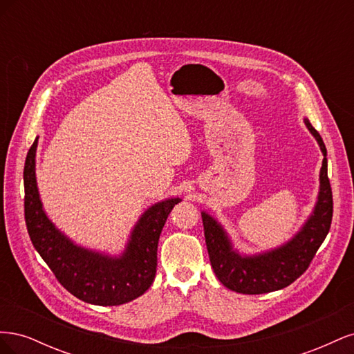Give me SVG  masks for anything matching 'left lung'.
I'll use <instances>...</instances> for the list:
<instances>
[{"mask_svg": "<svg viewBox=\"0 0 354 354\" xmlns=\"http://www.w3.org/2000/svg\"><path fill=\"white\" fill-rule=\"evenodd\" d=\"M304 122L316 137L325 158L320 168V192L315 211L292 241L270 252L241 257L233 251L227 234L220 224L208 214L202 212L203 233L212 270L218 281L234 292L266 294L291 285L308 269L329 232L334 201L328 178L326 147L310 121L304 120Z\"/></svg>", "mask_w": 354, "mask_h": 354, "instance_id": "left-lung-1", "label": "left lung"}]
</instances>
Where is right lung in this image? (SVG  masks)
<instances>
[{
    "label": "right lung",
    "mask_w": 354,
    "mask_h": 354,
    "mask_svg": "<svg viewBox=\"0 0 354 354\" xmlns=\"http://www.w3.org/2000/svg\"><path fill=\"white\" fill-rule=\"evenodd\" d=\"M37 146L38 138L25 160V221L32 243L56 279L72 295L95 306H120L145 294L155 279L160 232L180 199H167L149 208L120 259L84 250L53 226L42 211L35 180Z\"/></svg>",
    "instance_id": "right-lung-1"
}]
</instances>
